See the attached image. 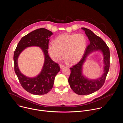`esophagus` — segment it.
<instances>
[{"label": "esophagus", "mask_w": 123, "mask_h": 123, "mask_svg": "<svg viewBox=\"0 0 123 123\" xmlns=\"http://www.w3.org/2000/svg\"><path fill=\"white\" fill-rule=\"evenodd\" d=\"M64 67V66L63 65H62V64H60V67L61 68H62Z\"/></svg>", "instance_id": "34e87169"}]
</instances>
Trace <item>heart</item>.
I'll list each match as a JSON object with an SVG mask.
<instances>
[{"instance_id":"b5f03b06","label":"heart","mask_w":123,"mask_h":123,"mask_svg":"<svg viewBox=\"0 0 123 123\" xmlns=\"http://www.w3.org/2000/svg\"><path fill=\"white\" fill-rule=\"evenodd\" d=\"M86 47L84 35L65 33L57 37L55 43L49 44L48 50L51 58L57 61L63 56L71 63H75L82 57Z\"/></svg>"}]
</instances>
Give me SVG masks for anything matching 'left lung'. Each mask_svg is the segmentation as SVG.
Instances as JSON below:
<instances>
[{"mask_svg":"<svg viewBox=\"0 0 123 123\" xmlns=\"http://www.w3.org/2000/svg\"><path fill=\"white\" fill-rule=\"evenodd\" d=\"M88 37L90 43L86 49L84 54L76 65L71 68V74L68 78V83L72 90L80 95H88L101 89L105 83L110 65V52L108 46L103 40L97 36L91 30L82 28ZM100 50L104 56V73L100 78L96 80H89L82 74V66L87 56L94 50Z\"/></svg>","mask_w":123,"mask_h":123,"instance_id":"left-lung-1","label":"left lung"}]
</instances>
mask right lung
Here are the masks:
<instances>
[{"mask_svg":"<svg viewBox=\"0 0 123 123\" xmlns=\"http://www.w3.org/2000/svg\"><path fill=\"white\" fill-rule=\"evenodd\" d=\"M52 34L51 31L45 28L34 30L21 39L14 52V72L23 88L32 94L41 95L48 93L53 87L55 77L60 70L58 64L52 61L48 54L49 38ZM31 46L40 47L45 56L42 72L33 78H29L22 74L17 65V59L21 52L25 48Z\"/></svg>","mask_w":123,"mask_h":123,"instance_id":"1","label":"right lung"}]
</instances>
